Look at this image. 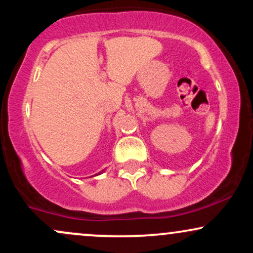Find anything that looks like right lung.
<instances>
[{
	"label": "right lung",
	"mask_w": 253,
	"mask_h": 253,
	"mask_svg": "<svg viewBox=\"0 0 253 253\" xmlns=\"http://www.w3.org/2000/svg\"><path fill=\"white\" fill-rule=\"evenodd\" d=\"M103 171H104V170H102V171H100V172H98V173H96V175H95V176H97V175H101V173H102V172H103Z\"/></svg>",
	"instance_id": "add662e5"
}]
</instances>
